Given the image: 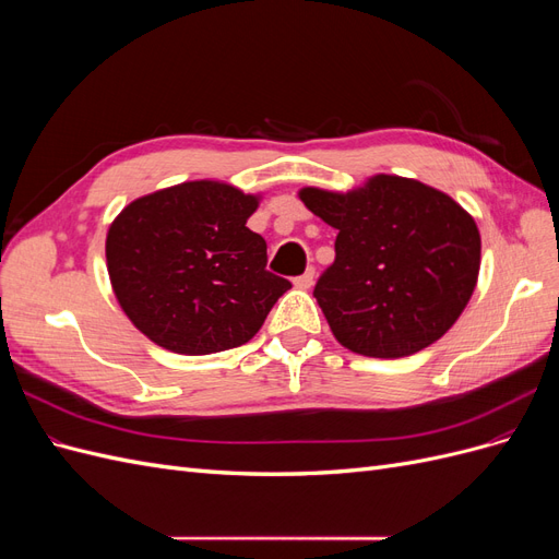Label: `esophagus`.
Returning <instances> with one entry per match:
<instances>
[{"mask_svg": "<svg viewBox=\"0 0 559 559\" xmlns=\"http://www.w3.org/2000/svg\"><path fill=\"white\" fill-rule=\"evenodd\" d=\"M294 284L298 286V289H310V286L314 284V267H308L306 273L294 280Z\"/></svg>", "mask_w": 559, "mask_h": 559, "instance_id": "1", "label": "esophagus"}]
</instances>
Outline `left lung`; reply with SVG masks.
Here are the masks:
<instances>
[{
	"instance_id": "8db88e82",
	"label": "left lung",
	"mask_w": 559,
	"mask_h": 559,
	"mask_svg": "<svg viewBox=\"0 0 559 559\" xmlns=\"http://www.w3.org/2000/svg\"><path fill=\"white\" fill-rule=\"evenodd\" d=\"M298 198L337 230L314 298L343 347L411 357L460 319L480 273V233L460 202L396 175L347 193L306 186Z\"/></svg>"
}]
</instances>
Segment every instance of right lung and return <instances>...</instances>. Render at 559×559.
Listing matches in <instances>:
<instances>
[{"instance_id": "right-lung-1", "label": "right lung", "mask_w": 559, "mask_h": 559, "mask_svg": "<svg viewBox=\"0 0 559 559\" xmlns=\"http://www.w3.org/2000/svg\"><path fill=\"white\" fill-rule=\"evenodd\" d=\"M261 195L198 179L132 200L107 230L118 306L151 343L212 354L249 343L292 282L265 270V240L247 228Z\"/></svg>"}]
</instances>
